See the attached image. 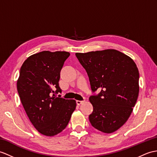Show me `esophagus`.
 Masks as SVG:
<instances>
[{
	"label": "esophagus",
	"mask_w": 157,
	"mask_h": 157,
	"mask_svg": "<svg viewBox=\"0 0 157 157\" xmlns=\"http://www.w3.org/2000/svg\"><path fill=\"white\" fill-rule=\"evenodd\" d=\"M83 102H84V101H79V100H77V101H76V104H77L78 105H80V104H82L83 103Z\"/></svg>",
	"instance_id": "34e87169"
}]
</instances>
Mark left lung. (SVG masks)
<instances>
[{"label":"left lung","mask_w":157,"mask_h":157,"mask_svg":"<svg viewBox=\"0 0 157 157\" xmlns=\"http://www.w3.org/2000/svg\"><path fill=\"white\" fill-rule=\"evenodd\" d=\"M89 77L94 110L91 124L104 133H112L124 124L135 105L139 92V73L134 61L115 49L76 53Z\"/></svg>","instance_id":"8db88e82"}]
</instances>
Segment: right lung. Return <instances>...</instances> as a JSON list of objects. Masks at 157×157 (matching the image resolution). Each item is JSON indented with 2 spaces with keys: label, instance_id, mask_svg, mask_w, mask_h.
<instances>
[{
  "label": "right lung",
  "instance_id": "add662e5",
  "mask_svg": "<svg viewBox=\"0 0 157 157\" xmlns=\"http://www.w3.org/2000/svg\"><path fill=\"white\" fill-rule=\"evenodd\" d=\"M70 56L66 52L43 51L29 57L21 67L17 87L21 103L43 135L53 136L64 130L76 107L75 100L54 94L61 92L60 71Z\"/></svg>",
  "mask_w": 157,
  "mask_h": 157
}]
</instances>
